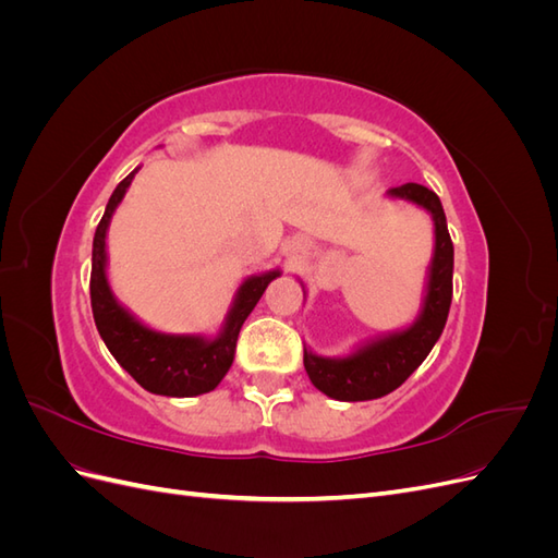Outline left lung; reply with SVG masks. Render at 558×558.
<instances>
[{
  "label": "left lung",
  "mask_w": 558,
  "mask_h": 558,
  "mask_svg": "<svg viewBox=\"0 0 558 558\" xmlns=\"http://www.w3.org/2000/svg\"><path fill=\"white\" fill-rule=\"evenodd\" d=\"M393 199L412 202L426 209L435 226L433 258L428 265L424 302L414 324L402 330L384 332L359 344L347 356H318L305 347V369L312 384L328 398L359 402L388 396L426 361L445 330L451 305L453 244L447 230L442 202L421 183H402L386 193ZM302 283V281H300ZM305 291V286H302Z\"/></svg>",
  "instance_id": "1"
}]
</instances>
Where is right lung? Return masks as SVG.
I'll use <instances>...</instances> for the list:
<instances>
[{"instance_id": "add662e5", "label": "right lung", "mask_w": 558, "mask_h": 558, "mask_svg": "<svg viewBox=\"0 0 558 558\" xmlns=\"http://www.w3.org/2000/svg\"><path fill=\"white\" fill-rule=\"evenodd\" d=\"M137 172L140 167L116 185L107 202L102 221L95 230L90 272V305L95 326L118 365L148 393L167 398H193L209 393L228 375L246 316L258 305L267 283L281 277V269L246 277L232 298L221 330L214 337L172 335L142 324L137 316L116 300L107 277V232L111 216L123 202Z\"/></svg>"}]
</instances>
